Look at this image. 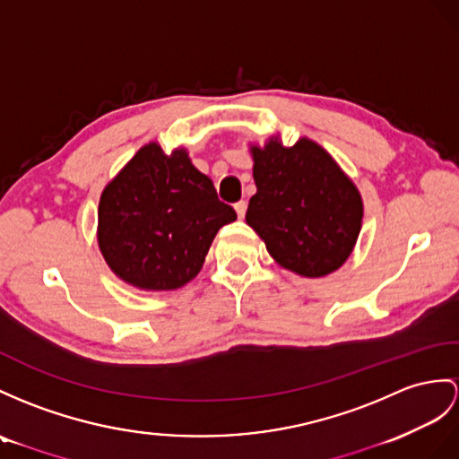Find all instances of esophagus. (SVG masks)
Instances as JSON below:
<instances>
[{
	"label": "esophagus",
	"mask_w": 459,
	"mask_h": 459,
	"mask_svg": "<svg viewBox=\"0 0 459 459\" xmlns=\"http://www.w3.org/2000/svg\"><path fill=\"white\" fill-rule=\"evenodd\" d=\"M233 208H236L239 220H243L245 218V210H247V204H245V200H239V203L233 204Z\"/></svg>",
	"instance_id": "obj_1"
}]
</instances>
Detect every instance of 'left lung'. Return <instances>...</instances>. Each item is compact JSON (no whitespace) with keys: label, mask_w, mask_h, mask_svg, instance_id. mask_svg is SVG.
Here are the masks:
<instances>
[{"label":"left lung","mask_w":459,"mask_h":459,"mask_svg":"<svg viewBox=\"0 0 459 459\" xmlns=\"http://www.w3.org/2000/svg\"><path fill=\"white\" fill-rule=\"evenodd\" d=\"M256 193L249 226L273 259L306 278L337 271L349 259L362 228L359 188L319 143L307 138L284 148L271 138L251 145Z\"/></svg>","instance_id":"8db88e82"}]
</instances>
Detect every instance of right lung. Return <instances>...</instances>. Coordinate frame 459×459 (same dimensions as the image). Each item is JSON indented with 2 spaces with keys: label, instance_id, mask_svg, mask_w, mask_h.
Masks as SVG:
<instances>
[{
  "label": "right lung",
  "instance_id": "obj_1",
  "mask_svg": "<svg viewBox=\"0 0 459 459\" xmlns=\"http://www.w3.org/2000/svg\"><path fill=\"white\" fill-rule=\"evenodd\" d=\"M236 218L186 150L165 155L152 142L100 195L99 249L126 284L177 290L200 273L218 230Z\"/></svg>",
  "mask_w": 459,
  "mask_h": 459
}]
</instances>
